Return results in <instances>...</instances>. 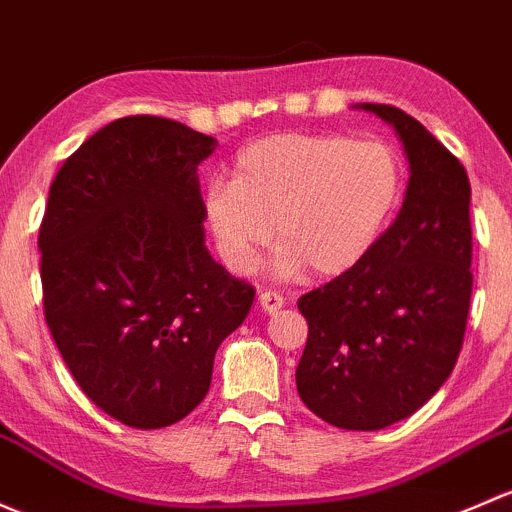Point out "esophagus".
Returning a JSON list of instances; mask_svg holds the SVG:
<instances>
[{"instance_id": "34e87169", "label": "esophagus", "mask_w": 512, "mask_h": 512, "mask_svg": "<svg viewBox=\"0 0 512 512\" xmlns=\"http://www.w3.org/2000/svg\"><path fill=\"white\" fill-rule=\"evenodd\" d=\"M258 308L263 310V313H276V310L283 308V295L273 293V291H263L258 295Z\"/></svg>"}]
</instances>
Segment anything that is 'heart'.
Listing matches in <instances>:
<instances>
[{"label":"heart","instance_id":"heart-1","mask_svg":"<svg viewBox=\"0 0 512 512\" xmlns=\"http://www.w3.org/2000/svg\"><path fill=\"white\" fill-rule=\"evenodd\" d=\"M402 192V162L384 142L278 133L241 147L231 182L207 184L202 212L229 271L254 268L273 226L276 276L293 278L308 266L333 278L370 256Z\"/></svg>","mask_w":512,"mask_h":512}]
</instances>
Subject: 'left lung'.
I'll list each match as a JSON object with an SVG mask.
<instances>
[{
  "instance_id": "left-lung-1",
  "label": "left lung",
  "mask_w": 512,
  "mask_h": 512,
  "mask_svg": "<svg viewBox=\"0 0 512 512\" xmlns=\"http://www.w3.org/2000/svg\"><path fill=\"white\" fill-rule=\"evenodd\" d=\"M392 125L409 162L402 209L370 256L305 293L308 342L295 370L305 407L347 431L412 416L449 379L471 305V184L461 162L394 105L360 103Z\"/></svg>"
}]
</instances>
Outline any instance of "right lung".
<instances>
[{"mask_svg":"<svg viewBox=\"0 0 512 512\" xmlns=\"http://www.w3.org/2000/svg\"><path fill=\"white\" fill-rule=\"evenodd\" d=\"M217 140L130 115L59 170L39 231L46 325L78 387L133 429L184 419L256 291L204 244L197 167Z\"/></svg>","mask_w":512,"mask_h":512,"instance_id":"right-lung-1","label":"right lung"}]
</instances>
